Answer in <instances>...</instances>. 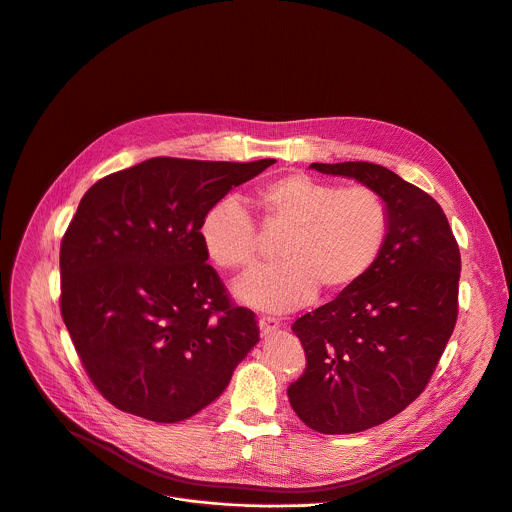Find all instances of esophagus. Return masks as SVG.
Returning a JSON list of instances; mask_svg holds the SVG:
<instances>
[{"instance_id":"34e87169","label":"esophagus","mask_w":512,"mask_h":512,"mask_svg":"<svg viewBox=\"0 0 512 512\" xmlns=\"http://www.w3.org/2000/svg\"><path fill=\"white\" fill-rule=\"evenodd\" d=\"M259 329H261V335L265 337V335H269V333H273L275 329H279V321L275 319V317H259Z\"/></svg>"}]
</instances>
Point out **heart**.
Wrapping results in <instances>:
<instances>
[{"instance_id": "b5f03b06", "label": "heart", "mask_w": 512, "mask_h": 512, "mask_svg": "<svg viewBox=\"0 0 512 512\" xmlns=\"http://www.w3.org/2000/svg\"><path fill=\"white\" fill-rule=\"evenodd\" d=\"M257 205L267 229L285 231L281 263L249 271L235 285V295L265 311L305 305L319 289L327 297L350 291L376 267L392 231V211L380 193L342 189L303 173L261 187ZM199 237L221 269L245 271L259 257L257 227L235 197L207 209Z\"/></svg>"}]
</instances>
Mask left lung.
Masks as SVG:
<instances>
[{
  "mask_svg": "<svg viewBox=\"0 0 512 512\" xmlns=\"http://www.w3.org/2000/svg\"><path fill=\"white\" fill-rule=\"evenodd\" d=\"M309 168L356 179L392 211L370 275L291 325L307 358L287 388L291 408L315 432L354 434L400 414L430 382L458 317L460 251L442 207L386 166Z\"/></svg>",
  "mask_w": 512,
  "mask_h": 512,
  "instance_id": "left-lung-1",
  "label": "left lung"
}]
</instances>
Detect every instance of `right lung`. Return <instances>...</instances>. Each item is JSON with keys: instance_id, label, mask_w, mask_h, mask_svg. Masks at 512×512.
Here are the masks:
<instances>
[{"instance_id": "right-lung-1", "label": "right lung", "mask_w": 512, "mask_h": 512, "mask_svg": "<svg viewBox=\"0 0 512 512\" xmlns=\"http://www.w3.org/2000/svg\"><path fill=\"white\" fill-rule=\"evenodd\" d=\"M273 162L156 156L82 197L60 245V309L88 378L118 410L187 420L259 342L255 313L207 263L199 225Z\"/></svg>"}]
</instances>
